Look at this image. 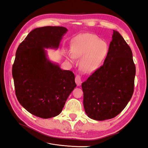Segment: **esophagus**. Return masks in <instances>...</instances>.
Instances as JSON below:
<instances>
[{"label": "esophagus", "mask_w": 148, "mask_h": 148, "mask_svg": "<svg viewBox=\"0 0 148 148\" xmlns=\"http://www.w3.org/2000/svg\"><path fill=\"white\" fill-rule=\"evenodd\" d=\"M75 82L77 83V86H80L81 84L82 83V76L79 75H77L75 77Z\"/></svg>", "instance_id": "34e87169"}]
</instances>
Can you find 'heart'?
Wrapping results in <instances>:
<instances>
[{
    "label": "heart",
    "instance_id": "heart-1",
    "mask_svg": "<svg viewBox=\"0 0 148 148\" xmlns=\"http://www.w3.org/2000/svg\"><path fill=\"white\" fill-rule=\"evenodd\" d=\"M106 42L92 34L79 36L71 47L70 59L81 58L80 67L85 73H92L99 67L108 53Z\"/></svg>",
    "mask_w": 148,
    "mask_h": 148
}]
</instances>
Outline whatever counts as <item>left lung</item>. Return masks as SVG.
I'll use <instances>...</instances> for the list:
<instances>
[{"label": "left lung", "mask_w": 148, "mask_h": 148, "mask_svg": "<svg viewBox=\"0 0 148 148\" xmlns=\"http://www.w3.org/2000/svg\"><path fill=\"white\" fill-rule=\"evenodd\" d=\"M135 74L130 47L118 31L113 30L104 64L82 84L88 117L105 120L119 115L132 97Z\"/></svg>", "instance_id": "left-lung-1"}]
</instances>
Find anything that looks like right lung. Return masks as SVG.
Listing matches in <instances>:
<instances>
[{
	"label": "right lung",
	"instance_id": "add662e5",
	"mask_svg": "<svg viewBox=\"0 0 148 148\" xmlns=\"http://www.w3.org/2000/svg\"><path fill=\"white\" fill-rule=\"evenodd\" d=\"M67 31L62 26L35 28L16 50L12 66L15 95L20 104L36 117L59 115L77 86L74 73L51 62L44 49H57Z\"/></svg>",
	"mask_w": 148,
	"mask_h": 148
}]
</instances>
